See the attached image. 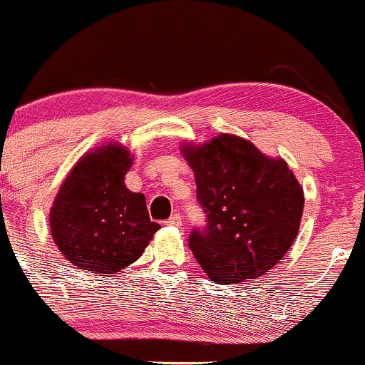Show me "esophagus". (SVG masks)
<instances>
[{
  "label": "esophagus",
  "instance_id": "34e87169",
  "mask_svg": "<svg viewBox=\"0 0 365 365\" xmlns=\"http://www.w3.org/2000/svg\"><path fill=\"white\" fill-rule=\"evenodd\" d=\"M165 224L172 225V227H180L182 225V217H180V214H173Z\"/></svg>",
  "mask_w": 365,
  "mask_h": 365
}]
</instances>
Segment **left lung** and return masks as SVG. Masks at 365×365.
Masks as SVG:
<instances>
[{"mask_svg": "<svg viewBox=\"0 0 365 365\" xmlns=\"http://www.w3.org/2000/svg\"><path fill=\"white\" fill-rule=\"evenodd\" d=\"M195 175L207 229L188 246L215 283H242L266 274L298 236L305 193L283 158H271L246 138L220 133L180 145Z\"/></svg>", "mask_w": 365, "mask_h": 365, "instance_id": "obj_1", "label": "left lung"}]
</instances>
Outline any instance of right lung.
<instances>
[{
    "label": "right lung",
    "mask_w": 365,
    "mask_h": 365,
    "mask_svg": "<svg viewBox=\"0 0 365 365\" xmlns=\"http://www.w3.org/2000/svg\"><path fill=\"white\" fill-rule=\"evenodd\" d=\"M133 155L109 141L73 165L53 198L50 232L67 261L89 273L116 274L143 255L160 224L151 222L143 193L124 177Z\"/></svg>",
    "instance_id": "1"
}]
</instances>
